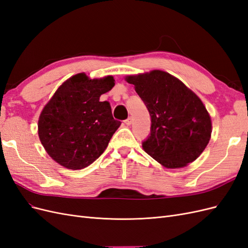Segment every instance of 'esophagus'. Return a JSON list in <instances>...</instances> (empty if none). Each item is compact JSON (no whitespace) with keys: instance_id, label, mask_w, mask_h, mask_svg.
Instances as JSON below:
<instances>
[{"instance_id":"34e87169","label":"esophagus","mask_w":248,"mask_h":248,"mask_svg":"<svg viewBox=\"0 0 248 248\" xmlns=\"http://www.w3.org/2000/svg\"><path fill=\"white\" fill-rule=\"evenodd\" d=\"M124 123L126 124V125H131V123H132V118L131 117H128V118H127L126 120H125V121H124Z\"/></svg>"}]
</instances>
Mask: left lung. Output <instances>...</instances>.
I'll use <instances>...</instances> for the list:
<instances>
[{
	"instance_id": "8db88e82",
	"label": "left lung",
	"mask_w": 248,
	"mask_h": 248,
	"mask_svg": "<svg viewBox=\"0 0 248 248\" xmlns=\"http://www.w3.org/2000/svg\"><path fill=\"white\" fill-rule=\"evenodd\" d=\"M151 117L145 151L169 169L196 160L211 137V119L199 97L170 73L153 70L128 77Z\"/></svg>"
}]
</instances>
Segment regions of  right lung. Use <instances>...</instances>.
<instances>
[{
    "instance_id": "add662e5",
    "label": "right lung",
    "mask_w": 248,
    "mask_h": 248,
    "mask_svg": "<svg viewBox=\"0 0 248 248\" xmlns=\"http://www.w3.org/2000/svg\"><path fill=\"white\" fill-rule=\"evenodd\" d=\"M114 86L112 77L90 79L79 73L57 90L38 121L41 144L52 159L81 170L104 152L121 125L112 117L109 102L99 100Z\"/></svg>"
}]
</instances>
